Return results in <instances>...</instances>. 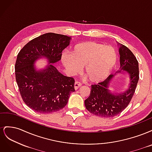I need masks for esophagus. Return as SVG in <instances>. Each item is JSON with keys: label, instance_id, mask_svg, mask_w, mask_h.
<instances>
[{"label": "esophagus", "instance_id": "esophagus-1", "mask_svg": "<svg viewBox=\"0 0 152 152\" xmlns=\"http://www.w3.org/2000/svg\"><path fill=\"white\" fill-rule=\"evenodd\" d=\"M81 86H82V84L80 83V82L76 81V82H75V84H74V87H75V90H77L79 88V87H80Z\"/></svg>", "mask_w": 152, "mask_h": 152}]
</instances>
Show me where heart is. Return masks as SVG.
<instances>
[{"mask_svg": "<svg viewBox=\"0 0 152 152\" xmlns=\"http://www.w3.org/2000/svg\"><path fill=\"white\" fill-rule=\"evenodd\" d=\"M117 60V54L113 47L94 42L77 44L72 53L65 52L61 56L62 63L69 74H77L84 66V73L93 83L107 79Z\"/></svg>", "mask_w": 152, "mask_h": 152, "instance_id": "obj_1", "label": "heart"}]
</instances>
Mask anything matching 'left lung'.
I'll list each match as a JSON object with an SVG mask.
<instances>
[{"mask_svg":"<svg viewBox=\"0 0 152 152\" xmlns=\"http://www.w3.org/2000/svg\"><path fill=\"white\" fill-rule=\"evenodd\" d=\"M121 71H127L130 77V86L123 93L114 94L108 89L110 81L113 75H110L104 81L91 86L89 98L85 100L88 111L95 115L113 117L121 113L129 104L139 80L138 61L131 50L121 44L119 48Z\"/></svg>","mask_w":152,"mask_h":152,"instance_id":"obj_1","label":"left lung"}]
</instances>
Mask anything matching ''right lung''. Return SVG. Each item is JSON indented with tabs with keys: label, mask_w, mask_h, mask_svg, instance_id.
Here are the masks:
<instances>
[{
	"label": "right lung",
	"mask_w": 152,
	"mask_h": 152,
	"mask_svg": "<svg viewBox=\"0 0 152 152\" xmlns=\"http://www.w3.org/2000/svg\"><path fill=\"white\" fill-rule=\"evenodd\" d=\"M70 37L48 33L30 40L18 54L15 64L16 80L25 103L34 111L50 113L66 105L75 80L63 75L53 65L37 71L34 63L45 57L49 63L61 59L62 50L70 44Z\"/></svg>",
	"instance_id": "obj_1"
}]
</instances>
